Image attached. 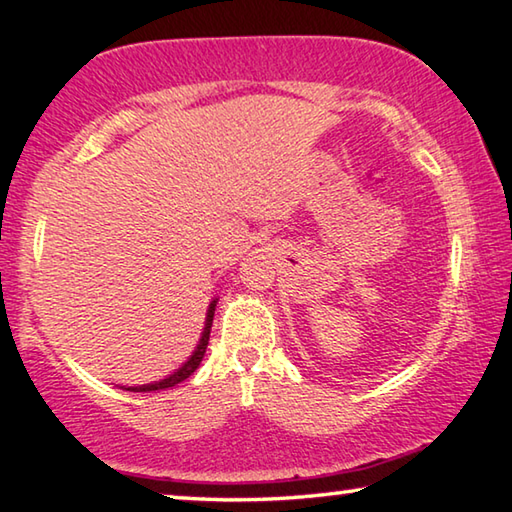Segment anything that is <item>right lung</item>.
Returning <instances> with one entry per match:
<instances>
[{
    "label": "right lung",
    "mask_w": 512,
    "mask_h": 512,
    "mask_svg": "<svg viewBox=\"0 0 512 512\" xmlns=\"http://www.w3.org/2000/svg\"><path fill=\"white\" fill-rule=\"evenodd\" d=\"M216 302L219 298H214L210 302V307H207V314H205V327L201 332V339H198V345L194 348V352L189 354V359L180 366L178 370H173L171 375H167L160 381H151V384H140V386H121L124 391H133V393H149V391H162V388H171L180 384V381H185L189 375H194V370L201 366V361L205 357V350H207V343H210V329H212V320H214V309H216Z\"/></svg>",
    "instance_id": "obj_1"
}]
</instances>
